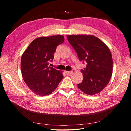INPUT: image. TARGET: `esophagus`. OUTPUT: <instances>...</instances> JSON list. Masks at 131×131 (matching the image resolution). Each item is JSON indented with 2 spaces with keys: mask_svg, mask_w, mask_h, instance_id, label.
<instances>
[{
  "mask_svg": "<svg viewBox=\"0 0 131 131\" xmlns=\"http://www.w3.org/2000/svg\"><path fill=\"white\" fill-rule=\"evenodd\" d=\"M73 73V72H72V71H66V73L67 75H70L71 74H72Z\"/></svg>",
  "mask_w": 131,
  "mask_h": 131,
  "instance_id": "1",
  "label": "esophagus"
}]
</instances>
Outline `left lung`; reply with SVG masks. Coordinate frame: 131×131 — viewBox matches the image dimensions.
Segmentation results:
<instances>
[{
  "label": "left lung",
  "instance_id": "left-lung-1",
  "mask_svg": "<svg viewBox=\"0 0 131 131\" xmlns=\"http://www.w3.org/2000/svg\"><path fill=\"white\" fill-rule=\"evenodd\" d=\"M67 39L79 59L87 63L81 70L84 79L78 88L91 96L100 93L108 85L113 73V58L108 47L92 35H68Z\"/></svg>",
  "mask_w": 131,
  "mask_h": 131
}]
</instances>
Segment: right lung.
Instances as JSON below:
<instances>
[{"instance_id":"right-lung-1","label":"right lung","mask_w":131,"mask_h":131,"mask_svg":"<svg viewBox=\"0 0 131 131\" xmlns=\"http://www.w3.org/2000/svg\"><path fill=\"white\" fill-rule=\"evenodd\" d=\"M64 40L62 35L39 37L34 39L22 54V78L35 94L41 96L51 94L62 80V71L48 65L53 61L57 46Z\"/></svg>"}]
</instances>
